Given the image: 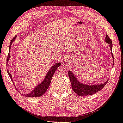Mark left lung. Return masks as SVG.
<instances>
[{
  "mask_svg": "<svg viewBox=\"0 0 123 123\" xmlns=\"http://www.w3.org/2000/svg\"><path fill=\"white\" fill-rule=\"evenodd\" d=\"M105 41L109 45V47L111 48V54L113 56V59H114L113 54L112 53V42L108 35L105 37ZM68 75H69V79L70 80L71 85L73 91L79 96H89L93 94L102 89L108 81H107L105 83L101 85H88L82 84L79 82V81H77L75 77L74 74L70 71H68Z\"/></svg>",
  "mask_w": 123,
  "mask_h": 123,
  "instance_id": "8db88e82",
  "label": "left lung"
}]
</instances>
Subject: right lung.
Here are the masks:
<instances>
[{
	"instance_id": "obj_1",
	"label": "right lung",
	"mask_w": 123,
	"mask_h": 123,
	"mask_svg": "<svg viewBox=\"0 0 123 123\" xmlns=\"http://www.w3.org/2000/svg\"><path fill=\"white\" fill-rule=\"evenodd\" d=\"M16 36H15L13 38L11 39L10 46H9V49H10L11 45L12 44V43L14 42L15 39L16 38ZM10 57V51H9V54L7 55V59H9V58ZM60 63H58L55 64V65H54L53 67L51 68V69L48 71V73L46 75V77H45L44 80L42 81L41 84H39L38 85H37L35 87V89H34L32 91L31 93L29 94H22L26 97H40V96H42L46 92H47V90L48 89L49 86V85L51 82V81H52V78L53 76L54 73L56 71V70L57 69V68L60 67ZM7 73L9 75V76L11 79V80H12V76H11L10 73L7 71ZM14 83V82H13Z\"/></svg>"
}]
</instances>
